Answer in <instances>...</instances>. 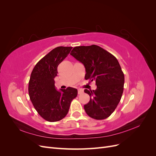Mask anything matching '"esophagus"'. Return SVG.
<instances>
[{"instance_id": "esophagus-1", "label": "esophagus", "mask_w": 156, "mask_h": 156, "mask_svg": "<svg viewBox=\"0 0 156 156\" xmlns=\"http://www.w3.org/2000/svg\"><path fill=\"white\" fill-rule=\"evenodd\" d=\"M83 93V90L78 89V94H81Z\"/></svg>"}]
</instances>
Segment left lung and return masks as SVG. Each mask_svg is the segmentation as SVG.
Here are the masks:
<instances>
[{
	"label": "left lung",
	"mask_w": 156,
	"mask_h": 156,
	"mask_svg": "<svg viewBox=\"0 0 156 156\" xmlns=\"http://www.w3.org/2000/svg\"><path fill=\"white\" fill-rule=\"evenodd\" d=\"M70 55L81 62L86 80L96 81L95 90H84L90 97L84 105L87 114L96 120L105 119L114 112L123 94L124 75L119 61L100 46H78Z\"/></svg>",
	"instance_id": "1"
}]
</instances>
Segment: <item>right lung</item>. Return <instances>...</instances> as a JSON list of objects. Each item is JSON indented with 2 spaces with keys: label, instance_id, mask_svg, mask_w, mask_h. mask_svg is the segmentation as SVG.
Listing matches in <instances>:
<instances>
[{
  "label": "right lung",
  "instance_id": "obj_1",
  "mask_svg": "<svg viewBox=\"0 0 156 156\" xmlns=\"http://www.w3.org/2000/svg\"><path fill=\"white\" fill-rule=\"evenodd\" d=\"M72 47H58L50 51L33 69L29 83V94L35 109L44 119L57 122L66 116L71 102L77 96L72 87L56 90L55 77L60 63L70 53Z\"/></svg>",
  "mask_w": 156,
  "mask_h": 156
}]
</instances>
